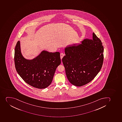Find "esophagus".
I'll list each match as a JSON object with an SVG mask.
<instances>
[{
  "mask_svg": "<svg viewBox=\"0 0 122 122\" xmlns=\"http://www.w3.org/2000/svg\"><path fill=\"white\" fill-rule=\"evenodd\" d=\"M65 55L64 54V53H61V59H62V58L63 57H64V56Z\"/></svg>",
  "mask_w": 122,
  "mask_h": 122,
  "instance_id": "obj_1",
  "label": "esophagus"
}]
</instances>
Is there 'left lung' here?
Masks as SVG:
<instances>
[{
  "label": "left lung",
  "mask_w": 122,
  "mask_h": 122,
  "mask_svg": "<svg viewBox=\"0 0 122 122\" xmlns=\"http://www.w3.org/2000/svg\"><path fill=\"white\" fill-rule=\"evenodd\" d=\"M66 47L62 59L69 82L82 86L92 81L101 70L104 60L102 41L93 32V39Z\"/></svg>",
  "instance_id": "obj_1"
}]
</instances>
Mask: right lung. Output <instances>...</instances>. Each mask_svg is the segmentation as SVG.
Wrapping results in <instances>:
<instances>
[{
	"label": "right lung",
	"mask_w": 122,
	"mask_h": 122,
	"mask_svg": "<svg viewBox=\"0 0 122 122\" xmlns=\"http://www.w3.org/2000/svg\"><path fill=\"white\" fill-rule=\"evenodd\" d=\"M15 66L17 73L27 84L44 89L50 85L57 67L61 64L59 52L43 51L37 57L27 60L21 54L20 41L15 48Z\"/></svg>",
	"instance_id": "obj_1"
}]
</instances>
